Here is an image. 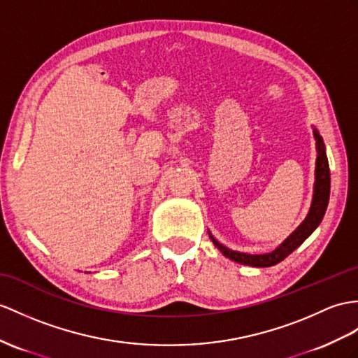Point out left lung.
<instances>
[{"instance_id": "obj_1", "label": "left lung", "mask_w": 358, "mask_h": 358, "mask_svg": "<svg viewBox=\"0 0 358 358\" xmlns=\"http://www.w3.org/2000/svg\"><path fill=\"white\" fill-rule=\"evenodd\" d=\"M315 136H316V147H317L316 184H315V197H313V203H311L307 219L302 222L299 228L296 229L280 248H276L273 252H270V254H264V255L240 254V252H235V250H231L228 248L222 246L220 243L213 237V235H209L215 245V248L220 249V252L224 257L231 258L232 261H235V263L254 266V267L275 266L278 263H281L285 257H289L296 248L301 246L302 243L310 237L311 232L317 228L322 219H324L327 206H328L331 179H329V165H328V158L325 153V145H324V141H322V136H319L317 130H315Z\"/></svg>"}]
</instances>
